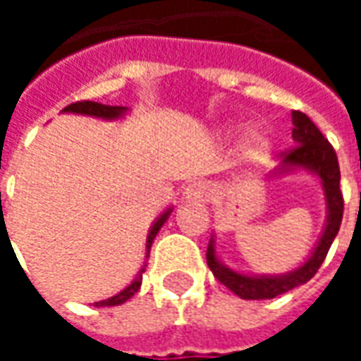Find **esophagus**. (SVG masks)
Masks as SVG:
<instances>
[{"mask_svg":"<svg viewBox=\"0 0 361 361\" xmlns=\"http://www.w3.org/2000/svg\"><path fill=\"white\" fill-rule=\"evenodd\" d=\"M213 197V188L205 183V181H195L189 183L188 188L183 189V199L185 201H195V203H205Z\"/></svg>","mask_w":361,"mask_h":361,"instance_id":"obj_1","label":"esophagus"}]
</instances>
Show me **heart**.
Here are the masks:
<instances>
[{"label":"heart","mask_w":361,"mask_h":361,"mask_svg":"<svg viewBox=\"0 0 361 361\" xmlns=\"http://www.w3.org/2000/svg\"><path fill=\"white\" fill-rule=\"evenodd\" d=\"M238 135H240V128L238 127L224 128V137L228 138V140L236 138ZM269 150H271V140H269V137L264 130L252 128L242 138V158L248 164L264 162L268 158Z\"/></svg>","instance_id":"obj_1"}]
</instances>
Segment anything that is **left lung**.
Returning <instances> with one entry per match:
<instances>
[{"mask_svg": "<svg viewBox=\"0 0 361 361\" xmlns=\"http://www.w3.org/2000/svg\"><path fill=\"white\" fill-rule=\"evenodd\" d=\"M291 121H293L291 137L297 146L283 154V160L268 178L271 180V178H281V176L297 172H307L311 173L312 178H317L321 183L324 205H326L324 226L309 258L305 259L299 268L286 271V274H274V276L271 274H244L238 269L228 268L216 252V236L213 234L207 248L209 268L224 287H228L234 295L248 301L274 299L277 295H283L295 287L307 283L321 268L342 223L344 201H342V191H340V168L336 152L305 113L293 111Z\"/></svg>", "mask_w": 361, "mask_h": 361, "instance_id": "8db88e82", "label": "left lung"}]
</instances>
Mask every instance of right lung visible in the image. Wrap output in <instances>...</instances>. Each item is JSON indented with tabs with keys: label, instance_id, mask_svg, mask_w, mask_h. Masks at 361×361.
Masks as SVG:
<instances>
[{
	"label": "right lung",
	"instance_id": "right-lung-1",
	"mask_svg": "<svg viewBox=\"0 0 361 361\" xmlns=\"http://www.w3.org/2000/svg\"><path fill=\"white\" fill-rule=\"evenodd\" d=\"M128 111H130L128 107H117V105H102V103H95V102H78V103H72V105H68V107H64L62 113L85 115V117H95V119H103V121H121L127 117ZM172 211H173V207H168L166 211H162L160 215L156 216L154 223H152V226H150L148 236H146V256H145L146 259H148V256H150V248H152V244H154L156 234L160 233V228H162L164 223L168 221V216L172 215ZM145 269H146V262L142 264V268H140V271L137 274V277H135V279H133L125 289H121L119 293L113 295V297H109V299L97 301L95 307H115V305L127 303L128 299H130V297L140 289Z\"/></svg>",
	"mask_w": 361,
	"mask_h": 361
}]
</instances>
